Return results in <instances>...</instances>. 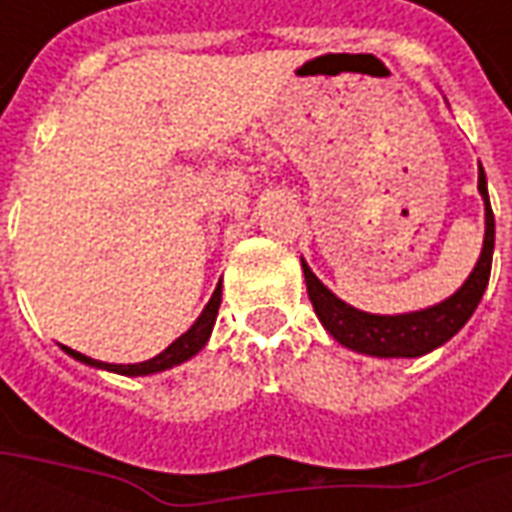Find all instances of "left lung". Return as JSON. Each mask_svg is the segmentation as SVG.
Segmentation results:
<instances>
[{
  "label": "left lung",
  "mask_w": 512,
  "mask_h": 512,
  "mask_svg": "<svg viewBox=\"0 0 512 512\" xmlns=\"http://www.w3.org/2000/svg\"><path fill=\"white\" fill-rule=\"evenodd\" d=\"M477 189L485 202L483 252L461 288L455 290L450 299L439 301L433 307L400 312V315H376V312L356 310L343 299H337L332 290L312 274V268L301 260L307 293H310L312 307H315V315L323 323V329L345 348H351L356 354L378 356V359H417V356L436 351L439 345L461 332L483 299L488 277H491V260H494V211H491V200H488V180H485L483 167H480Z\"/></svg>",
  "instance_id": "obj_1"
}]
</instances>
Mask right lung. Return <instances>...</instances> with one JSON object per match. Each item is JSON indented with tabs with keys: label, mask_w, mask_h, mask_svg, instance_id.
<instances>
[{
	"label": "right lung",
	"mask_w": 512,
	"mask_h": 512,
	"mask_svg": "<svg viewBox=\"0 0 512 512\" xmlns=\"http://www.w3.org/2000/svg\"><path fill=\"white\" fill-rule=\"evenodd\" d=\"M219 304H222V282L216 285L213 290L211 301L205 304V310L200 312V318L191 323L189 332H183L175 340V343L164 348L161 354L153 356V359H147V362H136V365H109V362H98V359H90V356L79 354V351H73L68 345H62V351L68 356H73L76 362H82V365H90L95 370H109V373H117V376H153V373H164L169 367H178L183 362H189L191 356H197L208 345L213 332V323H216V315H219Z\"/></svg>",
	"instance_id": "obj_1"
}]
</instances>
